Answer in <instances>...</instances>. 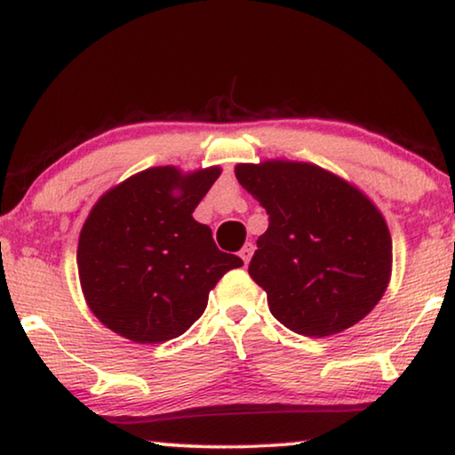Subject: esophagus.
I'll return each instance as SVG.
<instances>
[{"label":"esophagus","mask_w":455,"mask_h":455,"mask_svg":"<svg viewBox=\"0 0 455 455\" xmlns=\"http://www.w3.org/2000/svg\"><path fill=\"white\" fill-rule=\"evenodd\" d=\"M252 252H254V246L251 244V242H246V244L242 246V251H240V259L244 260V263H248V260H251V257H252Z\"/></svg>","instance_id":"obj_1"}]
</instances>
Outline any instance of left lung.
I'll use <instances>...</instances> for the list:
<instances>
[{"mask_svg":"<svg viewBox=\"0 0 455 455\" xmlns=\"http://www.w3.org/2000/svg\"><path fill=\"white\" fill-rule=\"evenodd\" d=\"M269 215L248 273L271 315L294 333L325 338L363 321L387 290L391 235L356 186L313 164L235 165Z\"/></svg>","mask_w":455,"mask_h":455,"instance_id":"1","label":"left lung"}]
</instances>
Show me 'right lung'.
<instances>
[{
  "instance_id": "right-lung-1",
  "label": "right lung",
  "mask_w": 455,
  "mask_h": 455,
  "mask_svg": "<svg viewBox=\"0 0 455 455\" xmlns=\"http://www.w3.org/2000/svg\"><path fill=\"white\" fill-rule=\"evenodd\" d=\"M220 173L151 167L95 203L76 263L84 300L105 327L136 344L178 338L204 313L215 283L244 265L192 217Z\"/></svg>"
}]
</instances>
